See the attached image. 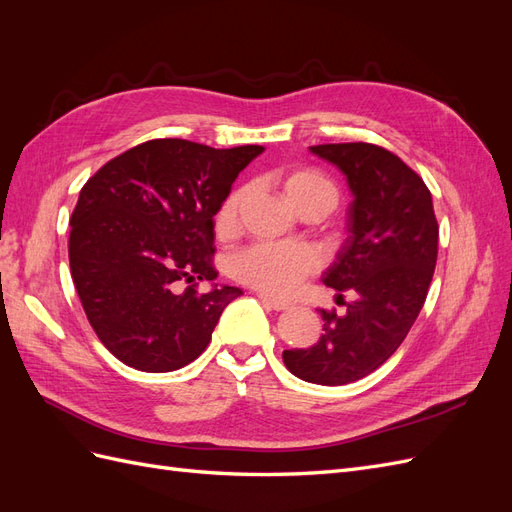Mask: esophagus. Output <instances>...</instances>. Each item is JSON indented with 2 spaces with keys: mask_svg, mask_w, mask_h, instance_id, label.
<instances>
[{
  "mask_svg": "<svg viewBox=\"0 0 512 512\" xmlns=\"http://www.w3.org/2000/svg\"><path fill=\"white\" fill-rule=\"evenodd\" d=\"M258 299H260L262 303H265L269 309H275V312H284V309H290V307H292V303H290V301L269 297V294H265V292H260V294H258Z\"/></svg>",
  "mask_w": 512,
  "mask_h": 512,
  "instance_id": "obj_1",
  "label": "esophagus"
}]
</instances>
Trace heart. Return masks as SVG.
Masks as SVG:
<instances>
[{
  "mask_svg": "<svg viewBox=\"0 0 512 512\" xmlns=\"http://www.w3.org/2000/svg\"><path fill=\"white\" fill-rule=\"evenodd\" d=\"M284 190L297 209L314 205L329 213L339 203L337 185L312 168H299L288 173ZM245 194V188H237L222 200L218 213H215V230L220 235L235 230ZM318 267V254L303 243H254L230 260V273L235 275V280L265 294L292 292L301 286L305 277L316 273Z\"/></svg>",
  "mask_w": 512,
  "mask_h": 512,
  "instance_id": "1",
  "label": "heart"
}]
</instances>
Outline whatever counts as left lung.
I'll return each mask as SVG.
<instances>
[{
	"label": "left lung",
	"instance_id": "left-lung-1",
	"mask_svg": "<svg viewBox=\"0 0 512 512\" xmlns=\"http://www.w3.org/2000/svg\"><path fill=\"white\" fill-rule=\"evenodd\" d=\"M348 179V239L324 284L353 301L337 316L322 309L314 346L284 350V365L305 382L339 386L361 380L401 346L423 309L438 258L431 192L389 149L371 143L309 147Z\"/></svg>",
	"mask_w": 512,
	"mask_h": 512
}]
</instances>
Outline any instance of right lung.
<instances>
[{
  "label": "right lung",
  "instance_id": "add662e5",
  "mask_svg": "<svg viewBox=\"0 0 512 512\" xmlns=\"http://www.w3.org/2000/svg\"><path fill=\"white\" fill-rule=\"evenodd\" d=\"M260 145L153 138L108 160L70 218V273L91 329L138 371H175L211 342L241 288L213 282V215Z\"/></svg>",
  "mask_w": 512,
  "mask_h": 512
}]
</instances>
